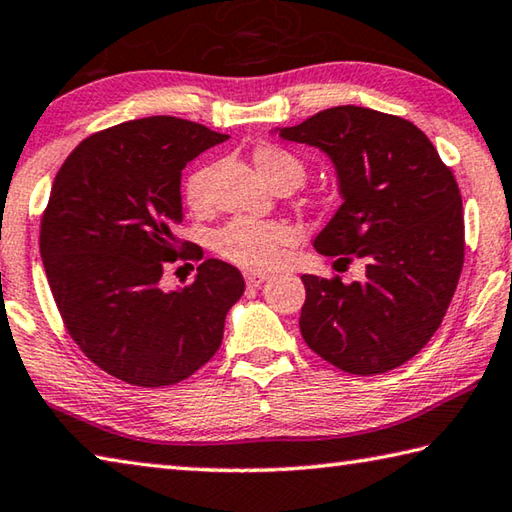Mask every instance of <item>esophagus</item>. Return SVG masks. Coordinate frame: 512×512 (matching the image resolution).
<instances>
[{
	"instance_id": "esophagus-1",
	"label": "esophagus",
	"mask_w": 512,
	"mask_h": 512,
	"mask_svg": "<svg viewBox=\"0 0 512 512\" xmlns=\"http://www.w3.org/2000/svg\"><path fill=\"white\" fill-rule=\"evenodd\" d=\"M244 277H246V284L248 286H262L268 280V275L266 273H259V271H246Z\"/></svg>"
}]
</instances>
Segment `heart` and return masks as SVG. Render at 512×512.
Segmentation results:
<instances>
[{"label":"heart","instance_id":"b5f03b06","mask_svg":"<svg viewBox=\"0 0 512 512\" xmlns=\"http://www.w3.org/2000/svg\"><path fill=\"white\" fill-rule=\"evenodd\" d=\"M255 167L264 179L277 188L288 183L297 188L306 179V163L300 156L277 145H259L253 154ZM210 167L203 165L192 170L183 183V197L190 208H203L208 203ZM293 230L277 221L232 219L217 230L215 248L221 257L246 268H268L275 264L280 248L291 244Z\"/></svg>","mask_w":512,"mask_h":512}]
</instances>
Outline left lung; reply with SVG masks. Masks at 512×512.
<instances>
[{"label": "left lung", "instance_id": "1", "mask_svg": "<svg viewBox=\"0 0 512 512\" xmlns=\"http://www.w3.org/2000/svg\"><path fill=\"white\" fill-rule=\"evenodd\" d=\"M277 132L318 147L336 167L342 206L315 250L367 264L365 280L351 284L302 275L304 342L347 374L401 367L441 327L463 268L452 170L410 120L367 107H331Z\"/></svg>", "mask_w": 512, "mask_h": 512}]
</instances>
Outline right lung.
Instances as JSON below:
<instances>
[{
  "label": "right lung",
  "mask_w": 512,
  "mask_h": 512,
  "mask_svg": "<svg viewBox=\"0 0 512 512\" xmlns=\"http://www.w3.org/2000/svg\"><path fill=\"white\" fill-rule=\"evenodd\" d=\"M226 138L174 116L129 120L85 138L55 174L40 228L46 280L73 342L123 383L190 378L244 295V277L221 259L199 264L188 286H161L167 262L203 257L174 235L183 167Z\"/></svg>",
  "instance_id": "obj_1"
}]
</instances>
